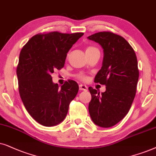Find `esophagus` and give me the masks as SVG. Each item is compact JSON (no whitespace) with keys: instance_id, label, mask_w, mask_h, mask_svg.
<instances>
[{"instance_id":"esophagus-1","label":"esophagus","mask_w":156,"mask_h":156,"mask_svg":"<svg viewBox=\"0 0 156 156\" xmlns=\"http://www.w3.org/2000/svg\"><path fill=\"white\" fill-rule=\"evenodd\" d=\"M79 89H80V90H87L88 87H87L86 86H85V85L80 84V85H79Z\"/></svg>"}]
</instances>
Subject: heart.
<instances>
[{
    "mask_svg": "<svg viewBox=\"0 0 156 156\" xmlns=\"http://www.w3.org/2000/svg\"><path fill=\"white\" fill-rule=\"evenodd\" d=\"M95 50H98L96 48L94 47V46H88L86 48V53H88V52H90V51H95ZM76 78H78V80H82V81H86L87 80H88V76H86V75L85 74H83V73H78L77 74L76 76Z\"/></svg>",
    "mask_w": 156,
    "mask_h": 156,
    "instance_id": "b5f03b06",
    "label": "heart"
}]
</instances>
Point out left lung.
Segmentation results:
<instances>
[{
  "label": "left lung",
  "instance_id": "8db88e82",
  "mask_svg": "<svg viewBox=\"0 0 156 156\" xmlns=\"http://www.w3.org/2000/svg\"><path fill=\"white\" fill-rule=\"evenodd\" d=\"M88 38L103 48V66L94 82L106 86L101 94L88 88L92 96L89 113L97 126L112 127L127 115L136 96L139 77L136 55L125 38L111 31L96 33Z\"/></svg>",
  "mask_w": 156,
  "mask_h": 156
}]
</instances>
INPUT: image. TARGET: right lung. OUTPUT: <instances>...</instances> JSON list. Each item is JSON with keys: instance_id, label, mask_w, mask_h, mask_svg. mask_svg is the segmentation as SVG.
Instances as JSON below:
<instances>
[{"instance_id": "add662e5", "label": "right lung", "mask_w": 156, "mask_h": 156, "mask_svg": "<svg viewBox=\"0 0 156 156\" xmlns=\"http://www.w3.org/2000/svg\"><path fill=\"white\" fill-rule=\"evenodd\" d=\"M83 35L41 33L20 51L16 70L20 96L28 113L41 125L51 127L63 121L78 92L76 81L68 80L59 88L51 75L63 68L68 52Z\"/></svg>"}]
</instances>
